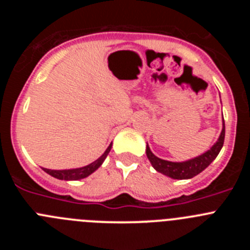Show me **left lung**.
Returning <instances> with one entry per match:
<instances>
[{"label": "left lung", "mask_w": 250, "mask_h": 250, "mask_svg": "<svg viewBox=\"0 0 250 250\" xmlns=\"http://www.w3.org/2000/svg\"><path fill=\"white\" fill-rule=\"evenodd\" d=\"M224 136H225V126L224 121H223V130L220 132V136L215 144L208 150L207 152L202 154L198 158H194L191 160L183 161V163H173V161L163 160L158 158L151 152L150 147L146 145V156L150 160L154 169L159 173L164 174V175L170 176L173 179H190L193 176L198 175L202 173L203 170L207 169L210 165L211 161L218 156L219 151L222 150L223 144H224Z\"/></svg>", "instance_id": "obj_1"}]
</instances>
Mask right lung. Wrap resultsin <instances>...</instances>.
I'll list each match as a JSON object with an SVG mask.
<instances>
[{
  "mask_svg": "<svg viewBox=\"0 0 250 250\" xmlns=\"http://www.w3.org/2000/svg\"><path fill=\"white\" fill-rule=\"evenodd\" d=\"M111 145H109V147L105 150L103 155L98 159L96 161L91 163V164L86 165L83 167H77V169H70V170H50V169H43L47 174H50L51 176L54 178L60 179V180H79V179H83L86 176H89L90 174H92L96 169L101 167V164L104 163V160L106 159L107 154L111 150Z\"/></svg>",
  "mask_w": 250,
  "mask_h": 250,
  "instance_id": "add662e5",
  "label": "right lung"
}]
</instances>
